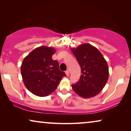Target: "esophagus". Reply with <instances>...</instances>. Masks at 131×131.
Wrapping results in <instances>:
<instances>
[{"label":"esophagus","instance_id":"esophagus-1","mask_svg":"<svg viewBox=\"0 0 131 131\" xmlns=\"http://www.w3.org/2000/svg\"><path fill=\"white\" fill-rule=\"evenodd\" d=\"M66 75H67V76H69V74H70L69 71V70H66Z\"/></svg>","mask_w":131,"mask_h":131}]
</instances>
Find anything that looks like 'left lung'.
I'll return each instance as SVG.
<instances>
[{"label": "left lung", "instance_id": "1", "mask_svg": "<svg viewBox=\"0 0 131 131\" xmlns=\"http://www.w3.org/2000/svg\"><path fill=\"white\" fill-rule=\"evenodd\" d=\"M71 51L81 68V76L72 85L73 91L82 97L88 98L99 94L108 78L107 61L97 48L88 43L80 45Z\"/></svg>", "mask_w": 131, "mask_h": 131}]
</instances>
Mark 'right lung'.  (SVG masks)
<instances>
[{"mask_svg": "<svg viewBox=\"0 0 131 131\" xmlns=\"http://www.w3.org/2000/svg\"><path fill=\"white\" fill-rule=\"evenodd\" d=\"M55 49L40 46L25 57L21 73L26 87L35 95L46 96L55 91L66 73L61 71L58 62L52 56Z\"/></svg>", "mask_w": 131, "mask_h": 131, "instance_id": "obj_1", "label": "right lung"}]
</instances>
